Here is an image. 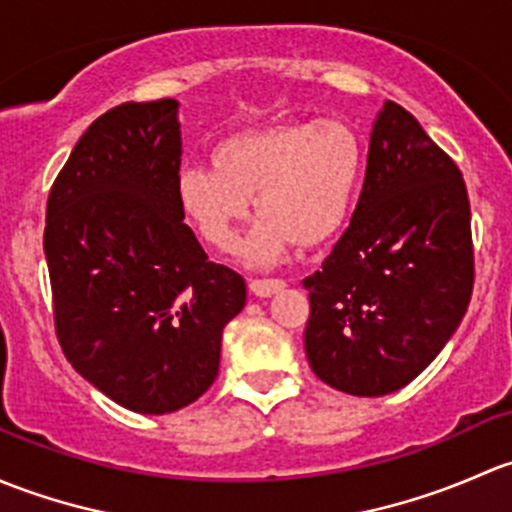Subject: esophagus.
Returning a JSON list of instances; mask_svg holds the SVG:
<instances>
[{
	"label": "esophagus",
	"instance_id": "esophagus-1",
	"mask_svg": "<svg viewBox=\"0 0 512 512\" xmlns=\"http://www.w3.org/2000/svg\"><path fill=\"white\" fill-rule=\"evenodd\" d=\"M249 288L258 298H268L273 293H281L286 288V281H281V278H254L249 283Z\"/></svg>",
	"mask_w": 512,
	"mask_h": 512
}]
</instances>
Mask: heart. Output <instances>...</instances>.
I'll list each match as a JSON object with an SVG mask.
<instances>
[{
  "label": "heart",
  "mask_w": 512,
  "mask_h": 512,
  "mask_svg": "<svg viewBox=\"0 0 512 512\" xmlns=\"http://www.w3.org/2000/svg\"><path fill=\"white\" fill-rule=\"evenodd\" d=\"M212 167L179 170L184 217L226 254L239 244L254 199L263 219L244 256L266 266L295 244L318 249L340 234L360 187L365 147L342 120H278L226 135L214 145Z\"/></svg>",
  "instance_id": "b5f03b06"
}]
</instances>
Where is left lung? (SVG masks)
Listing matches in <instances>:
<instances>
[{
	"instance_id": "1",
	"label": "left lung",
	"mask_w": 512,
	"mask_h": 512,
	"mask_svg": "<svg viewBox=\"0 0 512 512\" xmlns=\"http://www.w3.org/2000/svg\"><path fill=\"white\" fill-rule=\"evenodd\" d=\"M303 286L310 367L355 397H382L419 377L466 315V182L402 105L387 100L379 110L350 226Z\"/></svg>"
}]
</instances>
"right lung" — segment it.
<instances>
[{"mask_svg":"<svg viewBox=\"0 0 512 512\" xmlns=\"http://www.w3.org/2000/svg\"><path fill=\"white\" fill-rule=\"evenodd\" d=\"M177 105L123 103L93 120L46 204L63 355L138 414L177 412L212 387L221 333L246 303L244 278L184 224Z\"/></svg>","mask_w":512,"mask_h":512,"instance_id":"add662e5","label":"right lung"}]
</instances>
